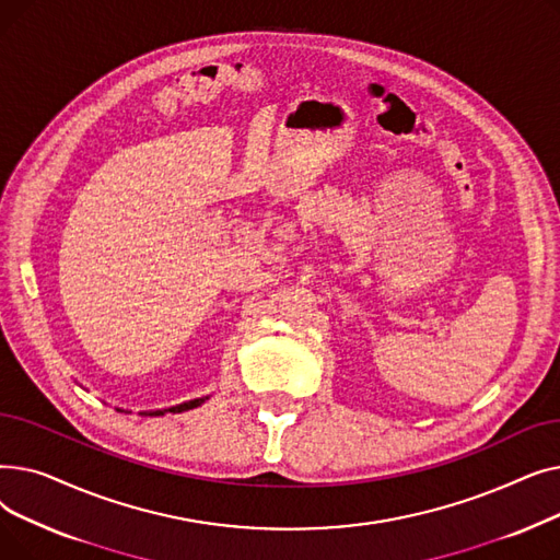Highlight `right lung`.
Segmentation results:
<instances>
[{
  "instance_id": "obj_1",
  "label": "right lung",
  "mask_w": 560,
  "mask_h": 560,
  "mask_svg": "<svg viewBox=\"0 0 560 560\" xmlns=\"http://www.w3.org/2000/svg\"><path fill=\"white\" fill-rule=\"evenodd\" d=\"M206 399L209 397H199V399H190V401H184V404H179V406H172V408H163V410H144V413H140V416H165V413H184V410H190V408H197V406H201ZM120 410V408H117Z\"/></svg>"
}]
</instances>
